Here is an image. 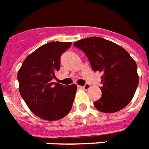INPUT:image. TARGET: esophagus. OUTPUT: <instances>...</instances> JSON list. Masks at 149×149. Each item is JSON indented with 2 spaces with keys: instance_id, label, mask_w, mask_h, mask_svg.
I'll return each instance as SVG.
<instances>
[{
  "instance_id": "34e87169",
  "label": "esophagus",
  "mask_w": 149,
  "mask_h": 149,
  "mask_svg": "<svg viewBox=\"0 0 149 149\" xmlns=\"http://www.w3.org/2000/svg\"><path fill=\"white\" fill-rule=\"evenodd\" d=\"M81 89H85V90H87V89H89V88H90V85L88 83H86L85 86H81Z\"/></svg>"
}]
</instances>
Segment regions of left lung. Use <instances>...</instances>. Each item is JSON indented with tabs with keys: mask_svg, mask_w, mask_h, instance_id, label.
I'll use <instances>...</instances> for the list:
<instances>
[{
	"mask_svg": "<svg viewBox=\"0 0 149 149\" xmlns=\"http://www.w3.org/2000/svg\"><path fill=\"white\" fill-rule=\"evenodd\" d=\"M74 45L85 52L93 71L103 74L102 96L95 108L104 113L122 110L128 104L138 86L137 63L118 45L99 37L84 38Z\"/></svg>",
	"mask_w": 149,
	"mask_h": 149,
	"instance_id": "1",
	"label": "left lung"
}]
</instances>
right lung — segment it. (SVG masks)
Instances as JSON below:
<instances>
[{"instance_id": "obj_1", "label": "right lung", "mask_w": 149, "mask_h": 149, "mask_svg": "<svg viewBox=\"0 0 149 149\" xmlns=\"http://www.w3.org/2000/svg\"><path fill=\"white\" fill-rule=\"evenodd\" d=\"M71 42L51 41L39 47L23 61L17 78L19 90L28 108L42 119L56 121L70 112L77 86L52 82L60 69V56Z\"/></svg>"}]
</instances>
